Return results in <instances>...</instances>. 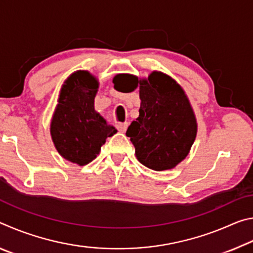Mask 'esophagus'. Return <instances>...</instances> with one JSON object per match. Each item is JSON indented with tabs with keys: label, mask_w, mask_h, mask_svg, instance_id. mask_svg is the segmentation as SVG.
<instances>
[{
	"label": "esophagus",
	"mask_w": 253,
	"mask_h": 253,
	"mask_svg": "<svg viewBox=\"0 0 253 253\" xmlns=\"http://www.w3.org/2000/svg\"><path fill=\"white\" fill-rule=\"evenodd\" d=\"M128 127V123H119L117 124V129L121 132H125Z\"/></svg>",
	"instance_id": "34e87169"
}]
</instances>
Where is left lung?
Here are the masks:
<instances>
[{
  "instance_id": "obj_1",
  "label": "left lung",
  "mask_w": 253,
  "mask_h": 253,
  "mask_svg": "<svg viewBox=\"0 0 253 253\" xmlns=\"http://www.w3.org/2000/svg\"><path fill=\"white\" fill-rule=\"evenodd\" d=\"M115 77V88L121 84ZM138 80L131 78V90ZM139 116L130 124L135 154L144 166L154 170L170 169L187 156L196 136V121L190 102L176 81L154 71L139 81Z\"/></svg>"
}]
</instances>
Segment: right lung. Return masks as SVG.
<instances>
[{
    "label": "right lung",
    "mask_w": 253,
    "mask_h": 253,
    "mask_svg": "<svg viewBox=\"0 0 253 253\" xmlns=\"http://www.w3.org/2000/svg\"><path fill=\"white\" fill-rule=\"evenodd\" d=\"M97 89L89 72H75L62 85L51 122V136L60 155L79 165L90 163L107 137L117 132L93 108Z\"/></svg>",
    "instance_id": "add662e5"
}]
</instances>
